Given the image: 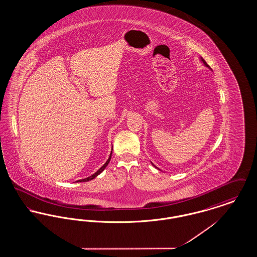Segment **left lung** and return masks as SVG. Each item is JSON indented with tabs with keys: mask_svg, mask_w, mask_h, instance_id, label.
Segmentation results:
<instances>
[{
	"mask_svg": "<svg viewBox=\"0 0 257 257\" xmlns=\"http://www.w3.org/2000/svg\"><path fill=\"white\" fill-rule=\"evenodd\" d=\"M200 61H201V62H202V63H203V64H204V65H205V66H206V67H208V68H209V69H210V70H212V69H211V67H210V66H209V65H208L207 62H206V61H204V60H203V59H202V58H201V57H200ZM152 165H153V166H154V167H155V168H157V167H156V166H155V165H154V164H152Z\"/></svg>",
	"mask_w": 257,
	"mask_h": 257,
	"instance_id": "obj_1",
	"label": "left lung"
}]
</instances>
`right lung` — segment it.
Here are the masks:
<instances>
[{
    "instance_id": "1",
    "label": "right lung",
    "mask_w": 257,
    "mask_h": 257,
    "mask_svg": "<svg viewBox=\"0 0 257 257\" xmlns=\"http://www.w3.org/2000/svg\"><path fill=\"white\" fill-rule=\"evenodd\" d=\"M111 153H112V149H111V152H110V157H109V159L107 160V162L98 170L96 172H94L92 175H90V176H88V177H86L85 179H81V180H78L77 182H86V181H90V180H92V179H94L96 176H98L102 171H104L105 169H106V167L108 166V164L110 163V158H111Z\"/></svg>"
}]
</instances>
